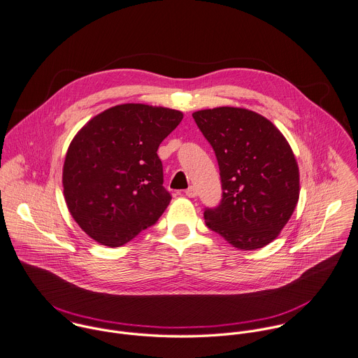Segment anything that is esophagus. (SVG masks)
Here are the masks:
<instances>
[{"instance_id": "esophagus-1", "label": "esophagus", "mask_w": 358, "mask_h": 358, "mask_svg": "<svg viewBox=\"0 0 358 358\" xmlns=\"http://www.w3.org/2000/svg\"><path fill=\"white\" fill-rule=\"evenodd\" d=\"M185 195H187L188 198H195V196L198 195V191H196L195 187H189V188L185 191Z\"/></svg>"}]
</instances>
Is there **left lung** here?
I'll return each instance as SVG.
<instances>
[{
  "instance_id": "left-lung-1",
  "label": "left lung",
  "mask_w": 358,
  "mask_h": 358,
  "mask_svg": "<svg viewBox=\"0 0 358 358\" xmlns=\"http://www.w3.org/2000/svg\"><path fill=\"white\" fill-rule=\"evenodd\" d=\"M192 117L215 150L222 189L218 206L205 208L206 225L242 250L268 245L299 199V167L285 137L242 108L206 109Z\"/></svg>"
}]
</instances>
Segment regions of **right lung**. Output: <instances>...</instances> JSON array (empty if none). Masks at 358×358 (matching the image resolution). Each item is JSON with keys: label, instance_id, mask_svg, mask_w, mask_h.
I'll return each instance as SVG.
<instances>
[{"label": "right lung", "instance_id": "1", "mask_svg": "<svg viewBox=\"0 0 358 358\" xmlns=\"http://www.w3.org/2000/svg\"><path fill=\"white\" fill-rule=\"evenodd\" d=\"M181 120L174 109L124 103L91 119L73 138L64 194L73 218L94 241L122 246L163 215L171 195L156 152Z\"/></svg>", "mask_w": 358, "mask_h": 358}]
</instances>
